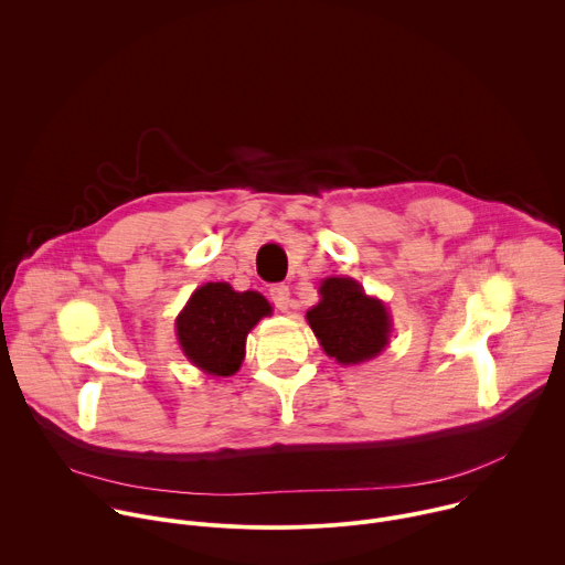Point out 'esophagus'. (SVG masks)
Masks as SVG:
<instances>
[{"label": "esophagus", "instance_id": "1", "mask_svg": "<svg viewBox=\"0 0 565 565\" xmlns=\"http://www.w3.org/2000/svg\"><path fill=\"white\" fill-rule=\"evenodd\" d=\"M269 298H271V302H274L282 313H287V311L294 307V300H291L289 287H287L285 282L271 285V289H269Z\"/></svg>", "mask_w": 565, "mask_h": 565}]
</instances>
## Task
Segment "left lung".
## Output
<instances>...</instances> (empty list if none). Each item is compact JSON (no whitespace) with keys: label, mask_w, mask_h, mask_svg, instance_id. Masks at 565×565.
Listing matches in <instances>:
<instances>
[{"label":"left lung","mask_w":565,"mask_h":565,"mask_svg":"<svg viewBox=\"0 0 565 565\" xmlns=\"http://www.w3.org/2000/svg\"><path fill=\"white\" fill-rule=\"evenodd\" d=\"M322 300L307 311V320L327 355L340 364L375 358L388 342L391 320L386 307L369 298L351 278H327Z\"/></svg>","instance_id":"8db88e82"}]
</instances>
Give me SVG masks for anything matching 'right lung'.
I'll list each match as a JSON object with an SVG mask.
<instances>
[{
	"instance_id": "1",
	"label": "right lung",
	"mask_w": 565,
	"mask_h": 565,
	"mask_svg": "<svg viewBox=\"0 0 565 565\" xmlns=\"http://www.w3.org/2000/svg\"><path fill=\"white\" fill-rule=\"evenodd\" d=\"M271 313L256 291H234L227 282H207L194 291L177 320V335L192 364L212 375H234L245 355L249 329Z\"/></svg>"
}]
</instances>
